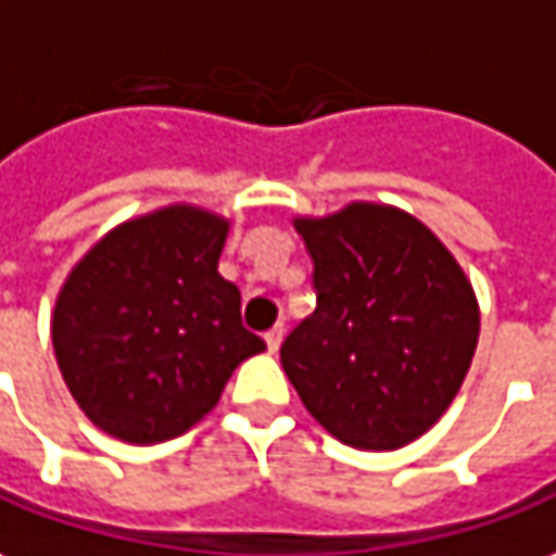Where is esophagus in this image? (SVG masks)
<instances>
[{"label": "esophagus", "mask_w": 556, "mask_h": 556, "mask_svg": "<svg viewBox=\"0 0 556 556\" xmlns=\"http://www.w3.org/2000/svg\"><path fill=\"white\" fill-rule=\"evenodd\" d=\"M263 339H266V348H269L271 354H275V351L281 348V342H285V327H281V324H275V327H271L269 332L263 336Z\"/></svg>", "instance_id": "1"}]
</instances>
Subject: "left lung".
<instances>
[{
	"instance_id": "1",
	"label": "left lung",
	"mask_w": 556,
	"mask_h": 556,
	"mask_svg": "<svg viewBox=\"0 0 556 556\" xmlns=\"http://www.w3.org/2000/svg\"><path fill=\"white\" fill-rule=\"evenodd\" d=\"M293 227L317 308L281 344L308 415L339 442L393 451L454 402L478 344L476 290L442 241L393 205L351 202Z\"/></svg>"
}]
</instances>
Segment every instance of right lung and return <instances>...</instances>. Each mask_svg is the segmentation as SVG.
<instances>
[{"label": "right lung", "instance_id": "add662e5", "mask_svg": "<svg viewBox=\"0 0 556 556\" xmlns=\"http://www.w3.org/2000/svg\"><path fill=\"white\" fill-rule=\"evenodd\" d=\"M229 220L197 205L132 217L96 241L56 293V366L80 412L129 445L187 432L236 366L266 351L217 271Z\"/></svg>", "mask_w": 556, "mask_h": 556}]
</instances>
